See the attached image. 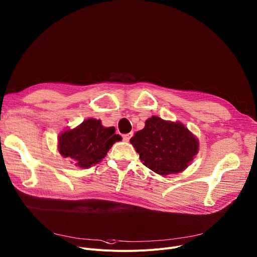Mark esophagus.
<instances>
[{
  "label": "esophagus",
  "instance_id": "34e87169",
  "mask_svg": "<svg viewBox=\"0 0 257 257\" xmlns=\"http://www.w3.org/2000/svg\"><path fill=\"white\" fill-rule=\"evenodd\" d=\"M131 136H132V133H128V134H124L123 135V141L124 142H129L130 141V138H131Z\"/></svg>",
  "mask_w": 257,
  "mask_h": 257
}]
</instances>
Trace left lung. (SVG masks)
Masks as SVG:
<instances>
[{
  "label": "left lung",
  "mask_w": 257,
  "mask_h": 257,
  "mask_svg": "<svg viewBox=\"0 0 257 257\" xmlns=\"http://www.w3.org/2000/svg\"><path fill=\"white\" fill-rule=\"evenodd\" d=\"M143 164L166 176L182 172L199 152V141L184 124L152 115L130 139Z\"/></svg>",
  "instance_id": "8db88e82"
}]
</instances>
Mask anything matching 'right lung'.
Returning a JSON list of instances; mask_svg holds the SVG:
<instances>
[{"instance_id": "obj_1", "label": "right lung", "mask_w": 257, "mask_h": 257, "mask_svg": "<svg viewBox=\"0 0 257 257\" xmlns=\"http://www.w3.org/2000/svg\"><path fill=\"white\" fill-rule=\"evenodd\" d=\"M122 141L114 127H104L100 120L90 118L73 129H65L58 136V152L75 162L81 169H88L104 159L113 144Z\"/></svg>"}]
</instances>
